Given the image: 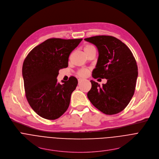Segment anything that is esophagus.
<instances>
[{"instance_id": "34e87169", "label": "esophagus", "mask_w": 159, "mask_h": 159, "mask_svg": "<svg viewBox=\"0 0 159 159\" xmlns=\"http://www.w3.org/2000/svg\"><path fill=\"white\" fill-rule=\"evenodd\" d=\"M82 80H84V79H81V78L79 79H78V81H79V84H80Z\"/></svg>"}]
</instances>
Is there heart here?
I'll return each instance as SVG.
<instances>
[{
  "label": "heart",
  "mask_w": 159,
  "mask_h": 159,
  "mask_svg": "<svg viewBox=\"0 0 159 159\" xmlns=\"http://www.w3.org/2000/svg\"><path fill=\"white\" fill-rule=\"evenodd\" d=\"M94 48L92 45H87L85 46L84 47V51H86V50H88L90 48ZM88 70L87 69H82V70H80L79 72H78V75L80 76V77H86L88 74Z\"/></svg>",
  "instance_id": "obj_1"
}]
</instances>
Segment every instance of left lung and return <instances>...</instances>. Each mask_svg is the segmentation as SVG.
<instances>
[{
  "label": "left lung",
  "mask_w": 159,
  "mask_h": 159,
  "mask_svg": "<svg viewBox=\"0 0 159 159\" xmlns=\"http://www.w3.org/2000/svg\"><path fill=\"white\" fill-rule=\"evenodd\" d=\"M84 40L95 45L98 52L93 78L107 80L102 86L91 80L88 98L103 114L119 113L130 102L135 89L138 68L132 53L124 43L112 36L98 35Z\"/></svg>",
  "instance_id": "8db88e82"
}]
</instances>
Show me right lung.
Wrapping results in <instances>:
<instances>
[{"instance_id": "add662e5", "label": "right lung", "mask_w": 159, "mask_h": 159, "mask_svg": "<svg viewBox=\"0 0 159 159\" xmlns=\"http://www.w3.org/2000/svg\"><path fill=\"white\" fill-rule=\"evenodd\" d=\"M82 39H49L34 47L24 60L22 77L25 95L32 109L41 117L55 120L67 110L78 81L57 82L61 69L68 67L69 57Z\"/></svg>"}]
</instances>
